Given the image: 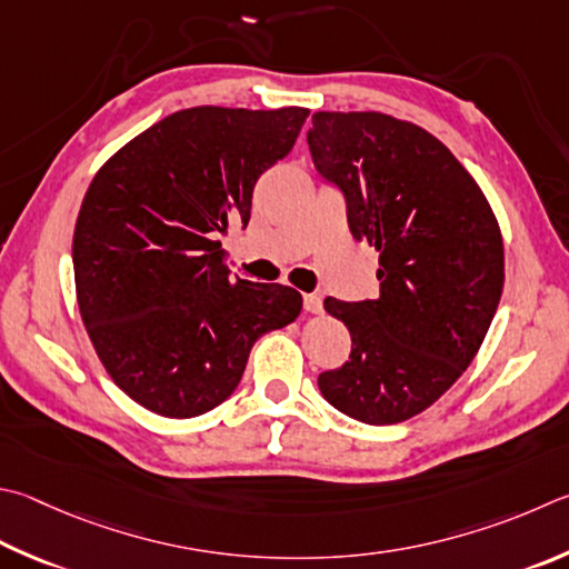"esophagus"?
Listing matches in <instances>:
<instances>
[{"mask_svg":"<svg viewBox=\"0 0 569 569\" xmlns=\"http://www.w3.org/2000/svg\"><path fill=\"white\" fill-rule=\"evenodd\" d=\"M303 303H306L308 313H323V298H320L318 293H306Z\"/></svg>","mask_w":569,"mask_h":569,"instance_id":"1","label":"esophagus"}]
</instances>
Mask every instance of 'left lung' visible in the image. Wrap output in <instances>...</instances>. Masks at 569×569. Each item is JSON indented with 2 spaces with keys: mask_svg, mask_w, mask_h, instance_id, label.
<instances>
[{
  "mask_svg": "<svg viewBox=\"0 0 569 569\" xmlns=\"http://www.w3.org/2000/svg\"><path fill=\"white\" fill-rule=\"evenodd\" d=\"M308 147L346 196L348 226L378 251L373 301L326 298L350 358L318 376L330 406L368 426L430 408L478 353L505 283L500 223L440 139L380 111H316Z\"/></svg>",
  "mask_w": 569,
  "mask_h": 569,
  "instance_id": "obj_1",
  "label": "left lung"
}]
</instances>
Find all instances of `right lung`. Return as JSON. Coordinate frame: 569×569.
Segmentation results:
<instances>
[{
    "mask_svg": "<svg viewBox=\"0 0 569 569\" xmlns=\"http://www.w3.org/2000/svg\"><path fill=\"white\" fill-rule=\"evenodd\" d=\"M306 117L181 109L89 183L71 246L79 313L113 383L157 416L219 406L258 336L301 313L296 288L231 276L216 236L249 223L258 177L288 157Z\"/></svg>",
    "mask_w": 569,
    "mask_h": 569,
    "instance_id": "1",
    "label": "right lung"
}]
</instances>
